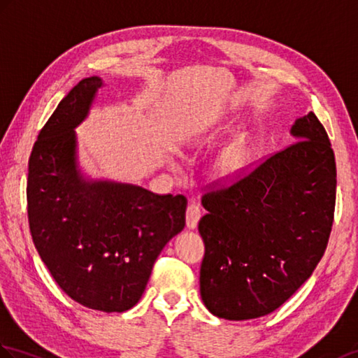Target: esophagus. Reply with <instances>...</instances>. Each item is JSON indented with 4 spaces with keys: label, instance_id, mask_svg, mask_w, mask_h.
Masks as SVG:
<instances>
[{
    "label": "esophagus",
    "instance_id": "34e87169",
    "mask_svg": "<svg viewBox=\"0 0 358 358\" xmlns=\"http://www.w3.org/2000/svg\"><path fill=\"white\" fill-rule=\"evenodd\" d=\"M199 218H201V209L196 204H189L186 210V226L192 230L196 229Z\"/></svg>",
    "mask_w": 358,
    "mask_h": 358
}]
</instances>
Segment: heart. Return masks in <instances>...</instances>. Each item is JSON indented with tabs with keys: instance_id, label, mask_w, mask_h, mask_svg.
<instances>
[{
	"instance_id": "heart-1",
	"label": "heart",
	"mask_w": 358,
	"mask_h": 358,
	"mask_svg": "<svg viewBox=\"0 0 358 358\" xmlns=\"http://www.w3.org/2000/svg\"><path fill=\"white\" fill-rule=\"evenodd\" d=\"M247 166V152L244 148L234 146L227 149L215 164L218 177L222 180H234L243 173Z\"/></svg>"
}]
</instances>
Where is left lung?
<instances>
[{"label":"left lung","instance_id":"1","mask_svg":"<svg viewBox=\"0 0 358 358\" xmlns=\"http://www.w3.org/2000/svg\"><path fill=\"white\" fill-rule=\"evenodd\" d=\"M296 143L230 187L201 199L206 253L199 293L213 315L248 320L292 297L317 267L336 206V159L310 111L289 129Z\"/></svg>","mask_w":358,"mask_h":358}]
</instances>
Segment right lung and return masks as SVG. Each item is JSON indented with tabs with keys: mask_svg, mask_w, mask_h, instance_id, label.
Masks as SVG:
<instances>
[{
	"mask_svg": "<svg viewBox=\"0 0 358 358\" xmlns=\"http://www.w3.org/2000/svg\"><path fill=\"white\" fill-rule=\"evenodd\" d=\"M102 87L99 76L82 79L41 129L29 160L27 212L33 244L56 284L87 308L123 313L185 229L187 199L84 176L74 129Z\"/></svg>",
	"mask_w": 358,
	"mask_h": 358,
	"instance_id": "1",
	"label": "right lung"
}]
</instances>
